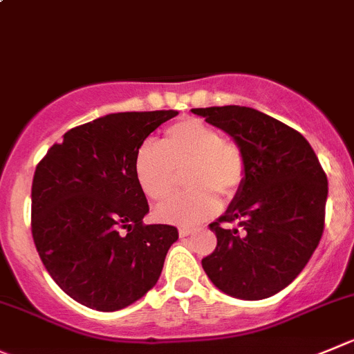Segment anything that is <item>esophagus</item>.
<instances>
[{"label":"esophagus","instance_id":"esophagus-1","mask_svg":"<svg viewBox=\"0 0 354 354\" xmlns=\"http://www.w3.org/2000/svg\"><path fill=\"white\" fill-rule=\"evenodd\" d=\"M179 234L180 238H186L189 236V234H193V230H189V227H183V230H179Z\"/></svg>","mask_w":354,"mask_h":354}]
</instances>
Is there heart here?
Wrapping results in <instances>:
<instances>
[{
    "label": "heart",
    "instance_id": "b5f03b06",
    "mask_svg": "<svg viewBox=\"0 0 354 354\" xmlns=\"http://www.w3.org/2000/svg\"><path fill=\"white\" fill-rule=\"evenodd\" d=\"M184 170L191 189L158 208L163 222L191 225L212 217L221 207L217 194L231 200L241 189L247 165L238 144L222 139L212 124L187 118L165 130L163 146L144 140L133 160L137 184L153 201L167 200Z\"/></svg>",
    "mask_w": 354,
    "mask_h": 354
}]
</instances>
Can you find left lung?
Returning a JSON list of instances; mask_svg holds the SVG:
<instances>
[{
  "mask_svg": "<svg viewBox=\"0 0 354 354\" xmlns=\"http://www.w3.org/2000/svg\"><path fill=\"white\" fill-rule=\"evenodd\" d=\"M191 111L233 137L247 165L241 189L210 224L217 247L201 266L231 297H271L297 278L322 240L325 171L297 130L261 111L243 106ZM231 221L239 227L230 228Z\"/></svg>",
  "mask_w": 354,
  "mask_h": 354,
  "instance_id": "left-lung-1",
  "label": "left lung"
}]
</instances>
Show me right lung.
Masks as SVG:
<instances>
[{
  "label": "right lung",
  "instance_id": "obj_1",
  "mask_svg": "<svg viewBox=\"0 0 354 354\" xmlns=\"http://www.w3.org/2000/svg\"><path fill=\"white\" fill-rule=\"evenodd\" d=\"M177 111L114 113L64 133L38 163L31 231L53 281L97 311L133 304L156 285L179 231L142 222L149 212L133 160Z\"/></svg>",
  "mask_w": 354,
  "mask_h": 354
}]
</instances>
